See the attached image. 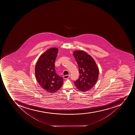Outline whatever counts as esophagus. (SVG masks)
Segmentation results:
<instances>
[{"instance_id": "1", "label": "esophagus", "mask_w": 135, "mask_h": 135, "mask_svg": "<svg viewBox=\"0 0 135 135\" xmlns=\"http://www.w3.org/2000/svg\"><path fill=\"white\" fill-rule=\"evenodd\" d=\"M70 77V75H64V76H63V78H64V79H68Z\"/></svg>"}]
</instances>
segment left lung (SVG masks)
<instances>
[{
	"instance_id": "1",
	"label": "left lung",
	"mask_w": 135,
	"mask_h": 135,
	"mask_svg": "<svg viewBox=\"0 0 135 135\" xmlns=\"http://www.w3.org/2000/svg\"><path fill=\"white\" fill-rule=\"evenodd\" d=\"M73 56L79 66V79L74 82L79 90L83 92L90 90L97 83L99 68L90 55L82 50L74 51Z\"/></svg>"
}]
</instances>
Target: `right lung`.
Instances as JSON below:
<instances>
[{
  "label": "right lung",
  "instance_id": "add662e5",
  "mask_svg": "<svg viewBox=\"0 0 135 135\" xmlns=\"http://www.w3.org/2000/svg\"><path fill=\"white\" fill-rule=\"evenodd\" d=\"M58 52L57 48L48 49L40 56L36 63L35 75L40 86L50 93H54L62 87V77L59 76L55 70V61Z\"/></svg>",
  "mask_w": 135,
  "mask_h": 135
}]
</instances>
